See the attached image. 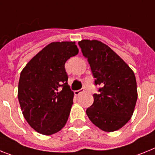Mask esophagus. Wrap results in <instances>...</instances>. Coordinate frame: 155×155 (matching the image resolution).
<instances>
[{
  "label": "esophagus",
  "mask_w": 155,
  "mask_h": 155,
  "mask_svg": "<svg viewBox=\"0 0 155 155\" xmlns=\"http://www.w3.org/2000/svg\"><path fill=\"white\" fill-rule=\"evenodd\" d=\"M83 91H83V89H80V90H77V91H74V94H75V95H76V96H77V95L80 94L81 93H83Z\"/></svg>",
  "instance_id": "34e87169"
}]
</instances>
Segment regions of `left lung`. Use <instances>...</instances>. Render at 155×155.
I'll list each match as a JSON object with an SVG mask.
<instances>
[{
	"label": "left lung",
	"mask_w": 155,
	"mask_h": 155,
	"mask_svg": "<svg viewBox=\"0 0 155 155\" xmlns=\"http://www.w3.org/2000/svg\"><path fill=\"white\" fill-rule=\"evenodd\" d=\"M91 65L95 85H101L86 112L90 120L105 132L119 130L134 114L137 87L133 70L114 51L98 40L79 42Z\"/></svg>",
	"instance_id": "1"
}]
</instances>
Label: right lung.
Returning <instances> with one entry per match:
<instances>
[{"label":"right lung","instance_id":"1","mask_svg":"<svg viewBox=\"0 0 155 155\" xmlns=\"http://www.w3.org/2000/svg\"><path fill=\"white\" fill-rule=\"evenodd\" d=\"M78 53L76 42L51 43L21 72L18 89L20 107L29 126L40 134H56L66 124L74 93L67 83L64 64Z\"/></svg>","mask_w":155,"mask_h":155}]
</instances>
